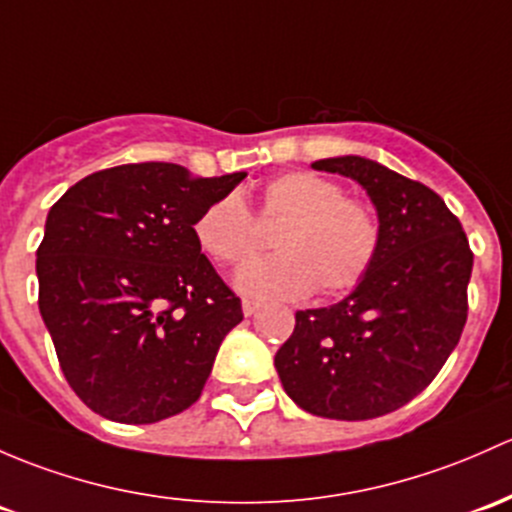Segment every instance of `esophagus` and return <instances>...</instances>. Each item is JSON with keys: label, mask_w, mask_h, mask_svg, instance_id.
<instances>
[{"label": "esophagus", "mask_w": 512, "mask_h": 512, "mask_svg": "<svg viewBox=\"0 0 512 512\" xmlns=\"http://www.w3.org/2000/svg\"><path fill=\"white\" fill-rule=\"evenodd\" d=\"M260 301H252V299H242V314H245V316H252V314H255V311L257 309H260Z\"/></svg>", "instance_id": "1"}]
</instances>
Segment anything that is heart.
Listing matches in <instances>:
<instances>
[{
  "label": "heart",
  "mask_w": 512,
  "mask_h": 512,
  "mask_svg": "<svg viewBox=\"0 0 512 512\" xmlns=\"http://www.w3.org/2000/svg\"><path fill=\"white\" fill-rule=\"evenodd\" d=\"M260 215L282 223L274 233L279 252L242 265L240 292L260 299H297L316 289L321 297L353 289L373 267L380 250V220L358 198L314 171H289L265 186ZM193 235L206 255L238 265L260 242V225L238 193L203 208Z\"/></svg>",
  "instance_id": "1"
}]
</instances>
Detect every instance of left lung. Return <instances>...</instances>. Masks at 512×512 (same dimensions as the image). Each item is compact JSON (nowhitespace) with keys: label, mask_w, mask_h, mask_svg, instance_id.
<instances>
[{"label":"left lung","mask_w":512,"mask_h":512,"mask_svg":"<svg viewBox=\"0 0 512 512\" xmlns=\"http://www.w3.org/2000/svg\"><path fill=\"white\" fill-rule=\"evenodd\" d=\"M368 191L380 250L338 304L297 311L274 368L301 410L328 419L383 417L424 390L459 343L469 314L473 252L432 188L373 159L314 161Z\"/></svg>","instance_id":"1"}]
</instances>
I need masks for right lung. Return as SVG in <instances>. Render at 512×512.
<instances>
[{"label": "right lung", "instance_id": "right-lung-1", "mask_svg": "<svg viewBox=\"0 0 512 512\" xmlns=\"http://www.w3.org/2000/svg\"><path fill=\"white\" fill-rule=\"evenodd\" d=\"M245 176L122 164L53 203L36 250L39 309L68 385L93 412L152 424L201 397L242 306L193 223Z\"/></svg>", "mask_w": 512, "mask_h": 512}]
</instances>
